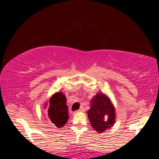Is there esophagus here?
<instances>
[{"label": "esophagus", "mask_w": 159, "mask_h": 159, "mask_svg": "<svg viewBox=\"0 0 159 159\" xmlns=\"http://www.w3.org/2000/svg\"><path fill=\"white\" fill-rule=\"evenodd\" d=\"M79 111H80V112H84L85 111V108H84V107H80V109L79 110Z\"/></svg>", "instance_id": "obj_1"}]
</instances>
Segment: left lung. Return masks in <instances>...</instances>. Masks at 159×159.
Returning a JSON list of instances; mask_svg holds the SVG:
<instances>
[{
	"label": "left lung",
	"instance_id": "obj_1",
	"mask_svg": "<svg viewBox=\"0 0 159 159\" xmlns=\"http://www.w3.org/2000/svg\"><path fill=\"white\" fill-rule=\"evenodd\" d=\"M88 117L91 125L98 133H102L114 124L115 108L110 99L104 93L97 94L90 100Z\"/></svg>",
	"mask_w": 159,
	"mask_h": 159
}]
</instances>
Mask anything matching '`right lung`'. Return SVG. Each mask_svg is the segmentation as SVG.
I'll return each mask as SVG.
<instances>
[{
    "mask_svg": "<svg viewBox=\"0 0 159 159\" xmlns=\"http://www.w3.org/2000/svg\"><path fill=\"white\" fill-rule=\"evenodd\" d=\"M66 102V96L61 92L54 94L49 100L48 112L50 121L52 125L59 128L63 127L69 119L68 106Z\"/></svg>",
    "mask_w": 159,
    "mask_h": 159,
    "instance_id": "obj_1",
    "label": "right lung"
}]
</instances>
